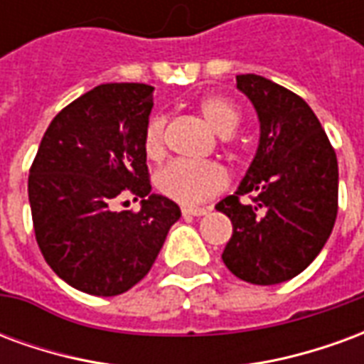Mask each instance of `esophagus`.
<instances>
[{
  "mask_svg": "<svg viewBox=\"0 0 364 364\" xmlns=\"http://www.w3.org/2000/svg\"><path fill=\"white\" fill-rule=\"evenodd\" d=\"M181 213L183 216H205L208 213V208H203V206H183Z\"/></svg>",
  "mask_w": 364,
  "mask_h": 364,
  "instance_id": "esophagus-1",
  "label": "esophagus"
}]
</instances>
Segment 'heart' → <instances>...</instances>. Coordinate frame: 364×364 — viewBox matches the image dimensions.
Segmentation results:
<instances>
[{"mask_svg":"<svg viewBox=\"0 0 364 364\" xmlns=\"http://www.w3.org/2000/svg\"><path fill=\"white\" fill-rule=\"evenodd\" d=\"M198 111L220 136H232L240 127V111L224 97H205ZM144 151L150 159H159L166 151V117L154 114L144 130ZM226 167L216 161H185L175 159L156 177L161 195L185 206H195L216 197L228 187Z\"/></svg>","mask_w":364,"mask_h":364,"instance_id":"heart-1","label":"heart"}]
</instances>
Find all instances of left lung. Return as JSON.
Segmentation results:
<instances>
[{"label":"left lung","mask_w":364,"mask_h":364,"mask_svg":"<svg viewBox=\"0 0 364 364\" xmlns=\"http://www.w3.org/2000/svg\"><path fill=\"white\" fill-rule=\"evenodd\" d=\"M255 107L259 144L234 195L216 205L234 226L222 261L252 284L290 281L328 242L337 216L336 151L302 97L263 75H237ZM255 192L253 205L239 203Z\"/></svg>","instance_id":"1"}]
</instances>
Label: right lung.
<instances>
[{
    "label": "right lung",
    "mask_w": 364,
    "mask_h": 364,
    "mask_svg": "<svg viewBox=\"0 0 364 364\" xmlns=\"http://www.w3.org/2000/svg\"><path fill=\"white\" fill-rule=\"evenodd\" d=\"M146 83L97 85L54 117L28 171L36 244L52 271L93 296H117L148 274L181 210L150 193ZM134 194L138 213L112 210Z\"/></svg>",
    "instance_id": "obj_1"
}]
</instances>
